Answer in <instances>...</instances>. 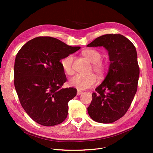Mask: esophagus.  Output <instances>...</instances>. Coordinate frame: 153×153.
<instances>
[{
  "label": "esophagus",
  "instance_id": "34e87169",
  "mask_svg": "<svg viewBox=\"0 0 153 153\" xmlns=\"http://www.w3.org/2000/svg\"><path fill=\"white\" fill-rule=\"evenodd\" d=\"M82 93V91H80V90H77V95H80Z\"/></svg>",
  "mask_w": 153,
  "mask_h": 153
}]
</instances>
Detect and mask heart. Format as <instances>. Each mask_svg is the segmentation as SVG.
Wrapping results in <instances>:
<instances>
[{"label": "heart", "instance_id": "1", "mask_svg": "<svg viewBox=\"0 0 153 153\" xmlns=\"http://www.w3.org/2000/svg\"><path fill=\"white\" fill-rule=\"evenodd\" d=\"M82 53L86 59L93 63L92 69L94 72L100 77L105 74L108 68V64L107 61L102 59V54L100 51L95 49H87L84 50ZM73 61L74 56L72 54L67 56L61 60L62 69L69 75L74 74ZM97 82V77L94 74L89 75L79 74L70 79L69 84L79 90H84L95 85Z\"/></svg>", "mask_w": 153, "mask_h": 153}]
</instances>
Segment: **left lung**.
<instances>
[{
	"mask_svg": "<svg viewBox=\"0 0 153 153\" xmlns=\"http://www.w3.org/2000/svg\"><path fill=\"white\" fill-rule=\"evenodd\" d=\"M87 46L105 48L110 61L107 76L92 93L88 113L97 122L113 123L125 115L137 91L140 68L136 48L120 34L100 36Z\"/></svg>",
	"mask_w": 153,
	"mask_h": 153,
	"instance_id": "1",
	"label": "left lung"
}]
</instances>
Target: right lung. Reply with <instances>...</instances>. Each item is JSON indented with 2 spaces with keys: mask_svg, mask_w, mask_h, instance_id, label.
I'll return each instance as SVG.
<instances>
[{
  "mask_svg": "<svg viewBox=\"0 0 153 153\" xmlns=\"http://www.w3.org/2000/svg\"><path fill=\"white\" fill-rule=\"evenodd\" d=\"M80 49L50 36H39L24 45L14 64V85L20 102L30 118L51 126L64 122L68 102L77 94L62 88L67 78L60 60Z\"/></svg>",
  "mask_w": 153,
  "mask_h": 153,
  "instance_id": "add662e5",
  "label": "right lung"
}]
</instances>
